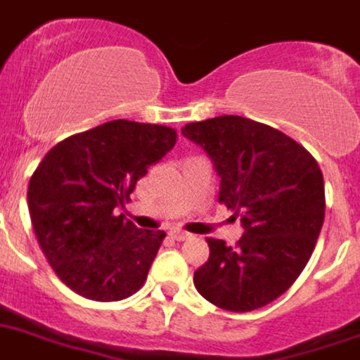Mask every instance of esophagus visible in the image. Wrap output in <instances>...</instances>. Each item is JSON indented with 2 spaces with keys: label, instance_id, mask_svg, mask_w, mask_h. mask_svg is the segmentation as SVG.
Here are the masks:
<instances>
[{
  "label": "esophagus",
  "instance_id": "esophagus-1",
  "mask_svg": "<svg viewBox=\"0 0 360 360\" xmlns=\"http://www.w3.org/2000/svg\"><path fill=\"white\" fill-rule=\"evenodd\" d=\"M171 238L176 241H186V240H191L193 234H189V232L186 231H171Z\"/></svg>",
  "mask_w": 360,
  "mask_h": 360
}]
</instances>
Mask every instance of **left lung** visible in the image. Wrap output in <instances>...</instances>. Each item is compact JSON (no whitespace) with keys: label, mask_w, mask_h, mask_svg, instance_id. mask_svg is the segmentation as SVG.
Returning a JSON list of instances; mask_svg holds the SVG:
<instances>
[{"label":"left lung","mask_w":360,"mask_h":360,"mask_svg":"<svg viewBox=\"0 0 360 360\" xmlns=\"http://www.w3.org/2000/svg\"><path fill=\"white\" fill-rule=\"evenodd\" d=\"M221 178L219 203L243 224L236 247L207 238L195 287L229 311H252L283 295L303 272L324 221V180L301 144L266 124L221 115L186 124Z\"/></svg>","instance_id":"left-lung-1"}]
</instances>
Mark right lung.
Listing matches in <instances>:
<instances>
[{
  "label": "right lung",
  "instance_id": "right-lung-1",
  "mask_svg": "<svg viewBox=\"0 0 360 360\" xmlns=\"http://www.w3.org/2000/svg\"><path fill=\"white\" fill-rule=\"evenodd\" d=\"M160 124L110 120L53 146L28 184L37 243L59 279L94 301L141 290L165 238L115 216L136 182L176 144Z\"/></svg>",
  "mask_w": 360,
  "mask_h": 360
}]
</instances>
